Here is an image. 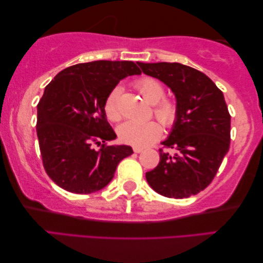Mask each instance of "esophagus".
<instances>
[{
	"label": "esophagus",
	"instance_id": "esophagus-1",
	"mask_svg": "<svg viewBox=\"0 0 263 263\" xmlns=\"http://www.w3.org/2000/svg\"><path fill=\"white\" fill-rule=\"evenodd\" d=\"M133 150H134V153H136V154H140L142 150H143V148H140V147H134L133 148Z\"/></svg>",
	"mask_w": 263,
	"mask_h": 263
}]
</instances>
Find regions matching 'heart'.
<instances>
[{
	"label": "heart",
	"mask_w": 263,
	"mask_h": 263,
	"mask_svg": "<svg viewBox=\"0 0 263 263\" xmlns=\"http://www.w3.org/2000/svg\"><path fill=\"white\" fill-rule=\"evenodd\" d=\"M135 88L140 92L145 101L154 105V115L163 126L170 128L174 126L178 118V108L175 101L164 97V86L152 77H143L134 83ZM121 96V87L116 86L106 97L105 114L110 121H119L122 118L119 106ZM118 135L121 142L134 147H147L158 140L162 135V128L156 121L139 122L129 120L122 123L118 129Z\"/></svg>",
	"instance_id": "b5f03b06"
}]
</instances>
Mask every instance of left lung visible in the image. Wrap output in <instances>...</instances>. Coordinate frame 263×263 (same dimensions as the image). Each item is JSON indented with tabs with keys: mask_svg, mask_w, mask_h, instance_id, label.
<instances>
[{
	"mask_svg": "<svg viewBox=\"0 0 263 263\" xmlns=\"http://www.w3.org/2000/svg\"><path fill=\"white\" fill-rule=\"evenodd\" d=\"M144 74L169 87L176 97L177 121L162 142L160 163L145 174L155 191L189 198L208 187L230 149L231 115L222 92L203 72L179 63H139Z\"/></svg>",
	"mask_w": 263,
	"mask_h": 263,
	"instance_id": "left-lung-1",
	"label": "left lung"
}]
</instances>
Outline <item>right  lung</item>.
Returning <instances> with one entry per match:
<instances>
[{"instance_id": "1", "label": "right lung", "mask_w": 263, "mask_h": 263, "mask_svg": "<svg viewBox=\"0 0 263 263\" xmlns=\"http://www.w3.org/2000/svg\"><path fill=\"white\" fill-rule=\"evenodd\" d=\"M134 74H141L134 62L97 60L60 71L46 86L37 105V136L43 165L58 186L79 195L97 192L133 154L129 145H107L116 134L103 105L120 80Z\"/></svg>"}]
</instances>
